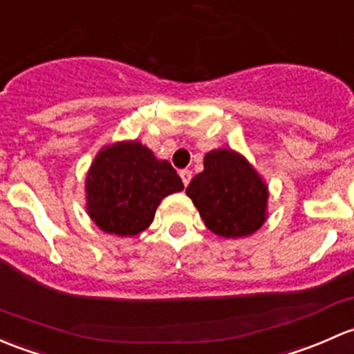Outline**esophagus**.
Segmentation results:
<instances>
[{
	"instance_id": "esophagus-1",
	"label": "esophagus",
	"mask_w": 354,
	"mask_h": 354,
	"mask_svg": "<svg viewBox=\"0 0 354 354\" xmlns=\"http://www.w3.org/2000/svg\"><path fill=\"white\" fill-rule=\"evenodd\" d=\"M180 176H181V180H183V185H185V187H187V185L189 183V180H192V171H189V169H181L180 171Z\"/></svg>"
}]
</instances>
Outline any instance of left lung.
<instances>
[{
	"mask_svg": "<svg viewBox=\"0 0 354 354\" xmlns=\"http://www.w3.org/2000/svg\"><path fill=\"white\" fill-rule=\"evenodd\" d=\"M187 195L217 236H251L266 221V183L248 159L232 149L205 154L203 171L189 181Z\"/></svg>",
	"mask_w": 354,
	"mask_h": 354,
	"instance_id": "8db88e82",
	"label": "left lung"
}]
</instances>
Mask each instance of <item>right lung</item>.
<instances>
[{"instance_id":"obj_1","label":"right lung","mask_w":354,"mask_h":354,"mask_svg":"<svg viewBox=\"0 0 354 354\" xmlns=\"http://www.w3.org/2000/svg\"><path fill=\"white\" fill-rule=\"evenodd\" d=\"M183 188L174 167L139 140L110 144L86 174V210L103 232L136 236L154 221L161 200Z\"/></svg>"}]
</instances>
